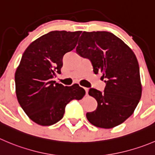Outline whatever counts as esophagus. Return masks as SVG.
I'll return each mask as SVG.
<instances>
[{
  "label": "esophagus",
  "instance_id": "obj_1",
  "mask_svg": "<svg viewBox=\"0 0 155 155\" xmlns=\"http://www.w3.org/2000/svg\"><path fill=\"white\" fill-rule=\"evenodd\" d=\"M84 89L85 90V92H86V94H88V88H84Z\"/></svg>",
  "mask_w": 155,
  "mask_h": 155
}]
</instances>
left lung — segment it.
Returning a JSON list of instances; mask_svg holds the SVG:
<instances>
[{"mask_svg":"<svg viewBox=\"0 0 155 155\" xmlns=\"http://www.w3.org/2000/svg\"><path fill=\"white\" fill-rule=\"evenodd\" d=\"M76 53L91 61L95 74L101 73L104 92L90 88L97 109L86 114L92 125L111 129L123 124L134 113L142 96L139 66L132 49L108 31H83Z\"/></svg>","mask_w":155,"mask_h":155,"instance_id":"left-lung-1","label":"left lung"}]
</instances>
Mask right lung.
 <instances>
[{"instance_id":"add662e5","label":"right lung","mask_w":155,"mask_h":155,"mask_svg":"<svg viewBox=\"0 0 155 155\" xmlns=\"http://www.w3.org/2000/svg\"><path fill=\"white\" fill-rule=\"evenodd\" d=\"M82 31H52L28 46L15 73L16 97L28 117L41 126L61 120L65 107L85 91L78 84L64 86L52 80L61 73L62 59L77 45Z\"/></svg>"}]
</instances>
